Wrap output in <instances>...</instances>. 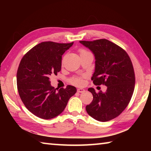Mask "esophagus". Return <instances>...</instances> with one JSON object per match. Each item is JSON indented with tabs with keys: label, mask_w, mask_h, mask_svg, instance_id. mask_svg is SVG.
I'll return each mask as SVG.
<instances>
[{
	"label": "esophagus",
	"mask_w": 151,
	"mask_h": 151,
	"mask_svg": "<svg viewBox=\"0 0 151 151\" xmlns=\"http://www.w3.org/2000/svg\"><path fill=\"white\" fill-rule=\"evenodd\" d=\"M77 91L78 92V93H84V92L85 91V90L84 88H78L77 89Z\"/></svg>",
	"instance_id": "obj_1"
}]
</instances>
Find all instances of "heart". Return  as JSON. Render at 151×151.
I'll use <instances>...</instances> for the list:
<instances>
[{"label": "heart", "mask_w": 151, "mask_h": 151, "mask_svg": "<svg viewBox=\"0 0 151 151\" xmlns=\"http://www.w3.org/2000/svg\"><path fill=\"white\" fill-rule=\"evenodd\" d=\"M85 52H86V51L84 50H81V54H82V53H85ZM71 83H73L75 85L79 86V85H81L83 83V81L82 80V78H81L75 77V78H73L71 79Z\"/></svg>", "instance_id": "obj_1"}]
</instances>
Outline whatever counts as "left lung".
<instances>
[{
  "instance_id": "obj_1",
  "label": "left lung",
  "mask_w": 151,
  "mask_h": 151,
  "mask_svg": "<svg viewBox=\"0 0 151 151\" xmlns=\"http://www.w3.org/2000/svg\"><path fill=\"white\" fill-rule=\"evenodd\" d=\"M93 53L95 68L91 80L96 85L107 86L105 93L88 91L93 100L86 106L87 113L94 119L106 122L118 116L126 109L133 94L135 77L133 66L127 53L106 39L80 41Z\"/></svg>"
}]
</instances>
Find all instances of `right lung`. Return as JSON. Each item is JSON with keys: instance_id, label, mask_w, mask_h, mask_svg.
I'll list each match as a JSON object with an SVG mask.
<instances>
[{"instance_id": "obj_1", "label": "right lung", "mask_w": 151, "mask_h": 151, "mask_svg": "<svg viewBox=\"0 0 151 151\" xmlns=\"http://www.w3.org/2000/svg\"><path fill=\"white\" fill-rule=\"evenodd\" d=\"M73 43L41 42L20 61L17 74L19 96L26 108L40 119L47 120L59 115L76 93V88L71 85L59 90L55 88L49 78L60 72L62 56Z\"/></svg>"}]
</instances>
